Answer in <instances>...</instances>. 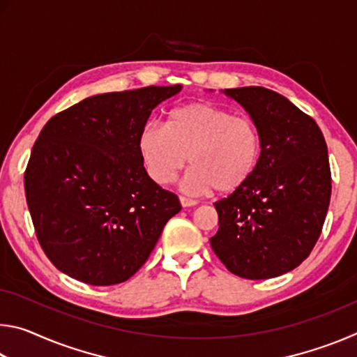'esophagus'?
Listing matches in <instances>:
<instances>
[{
    "label": "esophagus",
    "mask_w": 357,
    "mask_h": 357,
    "mask_svg": "<svg viewBox=\"0 0 357 357\" xmlns=\"http://www.w3.org/2000/svg\"><path fill=\"white\" fill-rule=\"evenodd\" d=\"M179 202L183 204V208H192L198 204V200H193V198H187V197H179Z\"/></svg>",
    "instance_id": "esophagus-1"
}]
</instances>
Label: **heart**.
<instances>
[{
    "label": "heart",
    "instance_id": "obj_1",
    "mask_svg": "<svg viewBox=\"0 0 357 357\" xmlns=\"http://www.w3.org/2000/svg\"><path fill=\"white\" fill-rule=\"evenodd\" d=\"M259 151L252 119L204 102L174 108L167 126L148 121L138 135V153L157 184H170L189 157L181 189L193 195L238 189L252 176Z\"/></svg>",
    "mask_w": 357,
    "mask_h": 357
}]
</instances>
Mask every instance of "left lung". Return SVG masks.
<instances>
[{
	"instance_id": "left-lung-1",
	"label": "left lung",
	"mask_w": 357,
	"mask_h": 357,
	"mask_svg": "<svg viewBox=\"0 0 357 357\" xmlns=\"http://www.w3.org/2000/svg\"><path fill=\"white\" fill-rule=\"evenodd\" d=\"M249 113L261 153L252 176L214 203L219 229L211 247L229 273L273 279L309 257L331 200L328 146L318 124L263 86L220 91Z\"/></svg>"
}]
</instances>
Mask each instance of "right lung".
Instances as JSON below:
<instances>
[{
	"mask_svg": "<svg viewBox=\"0 0 357 357\" xmlns=\"http://www.w3.org/2000/svg\"><path fill=\"white\" fill-rule=\"evenodd\" d=\"M181 89L91 96L44 126L25 172L26 203L42 249L66 275L94 287L126 282L181 211L138 153L151 112Z\"/></svg>",
	"mask_w": 357,
	"mask_h": 357,
	"instance_id": "1",
	"label": "right lung"
}]
</instances>
